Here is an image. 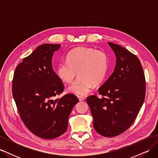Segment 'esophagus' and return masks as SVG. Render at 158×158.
I'll use <instances>...</instances> for the list:
<instances>
[{"label":"esophagus","instance_id":"1","mask_svg":"<svg viewBox=\"0 0 158 158\" xmlns=\"http://www.w3.org/2000/svg\"><path fill=\"white\" fill-rule=\"evenodd\" d=\"M78 98L79 99V101L81 102V101H83V100L84 99V98L82 97V96H78Z\"/></svg>","mask_w":158,"mask_h":158}]
</instances>
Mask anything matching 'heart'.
Segmentation results:
<instances>
[{"label": "heart", "instance_id": "b5f03b06", "mask_svg": "<svg viewBox=\"0 0 158 158\" xmlns=\"http://www.w3.org/2000/svg\"><path fill=\"white\" fill-rule=\"evenodd\" d=\"M108 67V57L103 51L91 47H80L70 51L66 61H60L56 69L57 76L63 82L70 83L68 91L79 96L88 94L93 85L99 84L106 76Z\"/></svg>", "mask_w": 158, "mask_h": 158}]
</instances>
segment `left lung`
I'll return each instance as SVG.
<instances>
[{"mask_svg":"<svg viewBox=\"0 0 158 158\" xmlns=\"http://www.w3.org/2000/svg\"><path fill=\"white\" fill-rule=\"evenodd\" d=\"M116 56L113 73L98 89L103 97L86 99L96 132L113 137L127 131L136 118L146 94L145 76L140 60L122 46L108 43Z\"/></svg>","mask_w":158,"mask_h":158,"instance_id":"8db88e82","label":"left lung"}]
</instances>
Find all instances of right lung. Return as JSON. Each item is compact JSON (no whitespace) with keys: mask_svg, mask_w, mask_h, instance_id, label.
Segmentation results:
<instances>
[{"mask_svg":"<svg viewBox=\"0 0 158 158\" xmlns=\"http://www.w3.org/2000/svg\"><path fill=\"white\" fill-rule=\"evenodd\" d=\"M60 47L49 44L37 47L17 66L12 81L13 98L23 123L44 139L66 132L72 109L79 101L73 94L55 99L64 90L52 66V56Z\"/></svg>","mask_w":158,"mask_h":158,"instance_id":"obj_1","label":"right lung"}]
</instances>
